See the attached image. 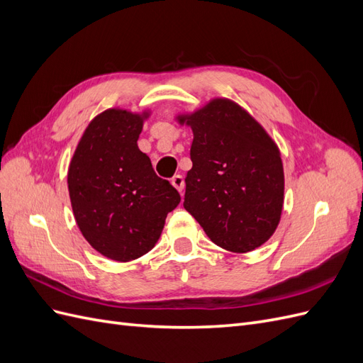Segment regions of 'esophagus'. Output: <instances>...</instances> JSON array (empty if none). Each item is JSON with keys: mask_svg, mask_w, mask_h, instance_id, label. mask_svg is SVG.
I'll return each mask as SVG.
<instances>
[{"mask_svg": "<svg viewBox=\"0 0 363 363\" xmlns=\"http://www.w3.org/2000/svg\"><path fill=\"white\" fill-rule=\"evenodd\" d=\"M171 183H172L174 188L182 194V191H183V188H184V180H183L182 175H180V174H175L174 177L171 179Z\"/></svg>", "mask_w": 363, "mask_h": 363, "instance_id": "34e87169", "label": "esophagus"}]
</instances>
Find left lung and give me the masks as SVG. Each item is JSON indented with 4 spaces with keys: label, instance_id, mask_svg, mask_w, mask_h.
I'll use <instances>...</instances> for the list:
<instances>
[{
    "label": "left lung",
    "instance_id": "8db88e82",
    "mask_svg": "<svg viewBox=\"0 0 363 363\" xmlns=\"http://www.w3.org/2000/svg\"><path fill=\"white\" fill-rule=\"evenodd\" d=\"M175 119L194 133L186 211L227 251L248 252L265 244L283 211L284 174L276 142L228 98H213Z\"/></svg>",
    "mask_w": 363,
    "mask_h": 363
}]
</instances>
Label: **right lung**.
<instances>
[{
    "label": "right lung",
    "instance_id": "obj_1",
    "mask_svg": "<svg viewBox=\"0 0 363 363\" xmlns=\"http://www.w3.org/2000/svg\"><path fill=\"white\" fill-rule=\"evenodd\" d=\"M150 112L107 108L96 115L68 168V191L82 235L100 255L130 262L156 245L180 194L157 177L138 139Z\"/></svg>",
    "mask_w": 363,
    "mask_h": 363
}]
</instances>
